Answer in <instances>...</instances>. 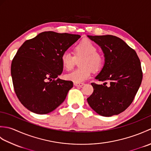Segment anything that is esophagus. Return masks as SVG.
Instances as JSON below:
<instances>
[{"instance_id": "1", "label": "esophagus", "mask_w": 151, "mask_h": 151, "mask_svg": "<svg viewBox=\"0 0 151 151\" xmlns=\"http://www.w3.org/2000/svg\"><path fill=\"white\" fill-rule=\"evenodd\" d=\"M74 85L76 86V87H82V86L84 85V83H74Z\"/></svg>"}]
</instances>
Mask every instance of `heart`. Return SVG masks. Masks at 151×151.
I'll use <instances>...</instances> for the list:
<instances>
[{
    "label": "heart",
    "mask_w": 151,
    "mask_h": 151,
    "mask_svg": "<svg viewBox=\"0 0 151 151\" xmlns=\"http://www.w3.org/2000/svg\"><path fill=\"white\" fill-rule=\"evenodd\" d=\"M97 51V46L89 40H82L76 45L74 48L75 56L69 51H64L61 55V62L67 70L73 68L76 60L82 58L80 61L81 68L67 73L66 78L75 83H81L90 78L91 70H100L104 64V58Z\"/></svg>",
    "instance_id": "1"
}]
</instances>
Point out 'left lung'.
<instances>
[{"instance_id": "left-lung-1", "label": "left lung", "mask_w": 151, "mask_h": 151, "mask_svg": "<svg viewBox=\"0 0 151 151\" xmlns=\"http://www.w3.org/2000/svg\"><path fill=\"white\" fill-rule=\"evenodd\" d=\"M88 37L101 48L104 57V66L95 77L104 83H91L94 90L88 104L102 116L119 114L132 103L142 84L140 60L135 50L116 36Z\"/></svg>"}]
</instances>
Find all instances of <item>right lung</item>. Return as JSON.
Here are the masks:
<instances>
[{
  "label": "right lung",
  "mask_w": 151,
  "mask_h": 151,
  "mask_svg": "<svg viewBox=\"0 0 151 151\" xmlns=\"http://www.w3.org/2000/svg\"><path fill=\"white\" fill-rule=\"evenodd\" d=\"M80 37L44 32L19 48L12 60L11 75L17 97L28 110L47 114L65 101L73 83L58 78L63 68L61 55Z\"/></svg>",
  "instance_id": "1"
}]
</instances>
